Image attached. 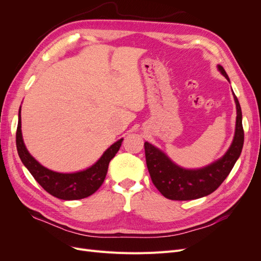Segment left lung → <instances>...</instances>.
Wrapping results in <instances>:
<instances>
[{
	"label": "left lung",
	"instance_id": "obj_1",
	"mask_svg": "<svg viewBox=\"0 0 261 261\" xmlns=\"http://www.w3.org/2000/svg\"><path fill=\"white\" fill-rule=\"evenodd\" d=\"M218 70L230 83L224 68ZM233 92V90H232ZM236 105L235 132L231 146L220 159L199 169H185L172 161L168 154L152 144L145 143L146 162L152 183L165 198L172 200H193L208 196L223 183L241 155L244 145V129L240 102L233 92Z\"/></svg>",
	"mask_w": 261,
	"mask_h": 261
}]
</instances>
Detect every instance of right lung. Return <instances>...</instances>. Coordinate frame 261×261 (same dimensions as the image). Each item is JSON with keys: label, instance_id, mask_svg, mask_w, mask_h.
<instances>
[{"label": "right lung", "instance_id": "right-lung-1", "mask_svg": "<svg viewBox=\"0 0 261 261\" xmlns=\"http://www.w3.org/2000/svg\"><path fill=\"white\" fill-rule=\"evenodd\" d=\"M21 107L18 111V125L16 132L17 152L22 164L44 191L63 200L83 199L96 193L107 176L109 163L120 149L123 138L115 141L103 152L99 160L91 167L73 173L52 171L38 162L27 150L21 133Z\"/></svg>", "mask_w": 261, "mask_h": 261}]
</instances>
